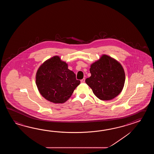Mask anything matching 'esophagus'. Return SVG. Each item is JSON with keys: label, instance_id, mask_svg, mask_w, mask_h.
Returning a JSON list of instances; mask_svg holds the SVG:
<instances>
[{"label": "esophagus", "instance_id": "1", "mask_svg": "<svg viewBox=\"0 0 154 154\" xmlns=\"http://www.w3.org/2000/svg\"><path fill=\"white\" fill-rule=\"evenodd\" d=\"M85 82V78H83L82 80H81V82L82 83H84Z\"/></svg>", "mask_w": 154, "mask_h": 154}]
</instances>
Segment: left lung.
<instances>
[{
  "mask_svg": "<svg viewBox=\"0 0 154 154\" xmlns=\"http://www.w3.org/2000/svg\"><path fill=\"white\" fill-rule=\"evenodd\" d=\"M91 76L85 80L94 95L101 100H111L121 92L125 85V72L117 60L106 54L91 64Z\"/></svg>",
  "mask_w": 154,
  "mask_h": 154,
  "instance_id": "8db88e82",
  "label": "left lung"
}]
</instances>
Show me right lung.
<instances>
[{"mask_svg":"<svg viewBox=\"0 0 154 154\" xmlns=\"http://www.w3.org/2000/svg\"><path fill=\"white\" fill-rule=\"evenodd\" d=\"M80 83L59 56L47 59L36 72V84L40 94L54 103L66 102Z\"/></svg>","mask_w":154,"mask_h":154,"instance_id":"add662e5","label":"right lung"}]
</instances>
